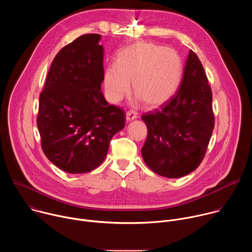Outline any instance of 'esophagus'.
<instances>
[{
  "label": "esophagus",
  "mask_w": 252,
  "mask_h": 252,
  "mask_svg": "<svg viewBox=\"0 0 252 252\" xmlns=\"http://www.w3.org/2000/svg\"><path fill=\"white\" fill-rule=\"evenodd\" d=\"M126 118L127 122H131V121H133V120H135L137 118V115L133 111H127L126 114Z\"/></svg>",
  "instance_id": "34e87169"
}]
</instances>
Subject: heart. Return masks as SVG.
<instances>
[{
	"mask_svg": "<svg viewBox=\"0 0 252 252\" xmlns=\"http://www.w3.org/2000/svg\"><path fill=\"white\" fill-rule=\"evenodd\" d=\"M183 63L176 51L154 43L138 42L121 50L116 65L104 71V88L112 101L127 93L129 82L134 94L149 106L169 100L181 83Z\"/></svg>",
	"mask_w": 252,
	"mask_h": 252,
	"instance_id": "1",
	"label": "heart"
}]
</instances>
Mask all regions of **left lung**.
<instances>
[{
	"label": "left lung",
	"instance_id": "8db88e82",
	"mask_svg": "<svg viewBox=\"0 0 252 252\" xmlns=\"http://www.w3.org/2000/svg\"><path fill=\"white\" fill-rule=\"evenodd\" d=\"M141 119L148 127L141 155L154 172L179 178L198 167L213 131L214 115L211 89L194 52L189 51L176 94Z\"/></svg>",
	"mask_w": 252,
	"mask_h": 252
}]
</instances>
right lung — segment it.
I'll return each instance as SVG.
<instances>
[{"instance_id":"add662e5","label":"right lung","mask_w":252,"mask_h":252,"mask_svg":"<svg viewBox=\"0 0 252 252\" xmlns=\"http://www.w3.org/2000/svg\"><path fill=\"white\" fill-rule=\"evenodd\" d=\"M100 34H83L55 57L40 94L37 126L48 159L68 173H87L105 158L126 113L100 92Z\"/></svg>"}]
</instances>
